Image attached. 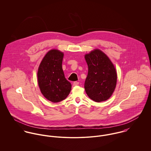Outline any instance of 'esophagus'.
Here are the masks:
<instances>
[{"instance_id":"34e87169","label":"esophagus","mask_w":151,"mask_h":151,"mask_svg":"<svg viewBox=\"0 0 151 151\" xmlns=\"http://www.w3.org/2000/svg\"><path fill=\"white\" fill-rule=\"evenodd\" d=\"M78 84H79V83L77 82V81H74V82L73 83V86H78Z\"/></svg>"}]
</instances>
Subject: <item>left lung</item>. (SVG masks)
Segmentation results:
<instances>
[{"label":"left lung","instance_id":"obj_1","mask_svg":"<svg viewBox=\"0 0 151 151\" xmlns=\"http://www.w3.org/2000/svg\"><path fill=\"white\" fill-rule=\"evenodd\" d=\"M88 72L84 88L88 97L100 102L108 100L117 83L116 68L108 56L99 49L85 55Z\"/></svg>","mask_w":151,"mask_h":151}]
</instances>
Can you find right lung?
<instances>
[{"instance_id":"1","label":"right lung","mask_w":151,"mask_h":151,"mask_svg":"<svg viewBox=\"0 0 151 151\" xmlns=\"http://www.w3.org/2000/svg\"><path fill=\"white\" fill-rule=\"evenodd\" d=\"M63 56V53L59 50H49L41 62L37 73L41 93L53 103L65 99L71 89V84L65 79L62 68Z\"/></svg>"}]
</instances>
